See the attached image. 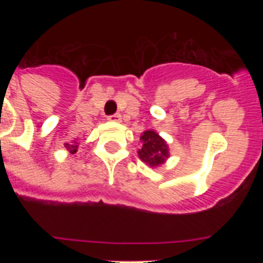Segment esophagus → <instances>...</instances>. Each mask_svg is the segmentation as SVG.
<instances>
[{"mask_svg": "<svg viewBox=\"0 0 263 263\" xmlns=\"http://www.w3.org/2000/svg\"><path fill=\"white\" fill-rule=\"evenodd\" d=\"M109 121H111V122H120L121 121V115H113V116H110V117L108 118Z\"/></svg>", "mask_w": 263, "mask_h": 263, "instance_id": "obj_1", "label": "esophagus"}]
</instances>
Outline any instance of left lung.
Listing matches in <instances>:
<instances>
[{
    "label": "left lung",
    "instance_id": "8db88e82",
    "mask_svg": "<svg viewBox=\"0 0 263 263\" xmlns=\"http://www.w3.org/2000/svg\"><path fill=\"white\" fill-rule=\"evenodd\" d=\"M139 141L141 147L138 148V157L143 163L152 168H158L166 163L170 158L168 143L155 130H145Z\"/></svg>",
    "mask_w": 263,
    "mask_h": 263
}]
</instances>
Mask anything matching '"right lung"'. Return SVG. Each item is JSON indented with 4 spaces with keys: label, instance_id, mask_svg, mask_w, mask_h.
Masks as SVG:
<instances>
[{
    "label": "right lung",
    "instance_id": "right-lung-1",
    "mask_svg": "<svg viewBox=\"0 0 263 263\" xmlns=\"http://www.w3.org/2000/svg\"><path fill=\"white\" fill-rule=\"evenodd\" d=\"M64 147L67 148V152L69 153V155H75L76 152H78V148H79L78 139H73V141L69 143H64Z\"/></svg>",
    "mask_w": 263,
    "mask_h": 263
}]
</instances>
